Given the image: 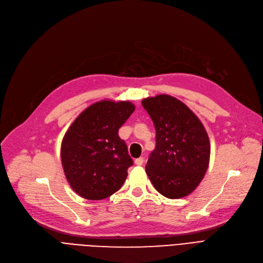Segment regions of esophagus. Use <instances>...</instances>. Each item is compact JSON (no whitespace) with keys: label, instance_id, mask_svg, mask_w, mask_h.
<instances>
[{"label":"esophagus","instance_id":"34e87169","mask_svg":"<svg viewBox=\"0 0 263 263\" xmlns=\"http://www.w3.org/2000/svg\"><path fill=\"white\" fill-rule=\"evenodd\" d=\"M134 163H135V165H137V166H141V165L144 164V158L136 159V160L134 161Z\"/></svg>","mask_w":263,"mask_h":263}]
</instances>
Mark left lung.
Segmentation results:
<instances>
[{
  "instance_id": "left-lung-1",
  "label": "left lung",
  "mask_w": 263,
  "mask_h": 263,
  "mask_svg": "<svg viewBox=\"0 0 263 263\" xmlns=\"http://www.w3.org/2000/svg\"><path fill=\"white\" fill-rule=\"evenodd\" d=\"M156 128V148L146 174L163 196L177 199L190 195L208 170L209 136L199 118L180 100L158 95L142 101Z\"/></svg>"
}]
</instances>
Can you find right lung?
Returning <instances> with one entry per match:
<instances>
[{
	"instance_id": "add662e5",
	"label": "right lung",
	"mask_w": 263,
	"mask_h": 263,
	"mask_svg": "<svg viewBox=\"0 0 263 263\" xmlns=\"http://www.w3.org/2000/svg\"><path fill=\"white\" fill-rule=\"evenodd\" d=\"M134 109L129 101L96 102L83 110L65 133L62 165L67 181L81 197L104 199L126 181L133 161L118 130Z\"/></svg>"
}]
</instances>
